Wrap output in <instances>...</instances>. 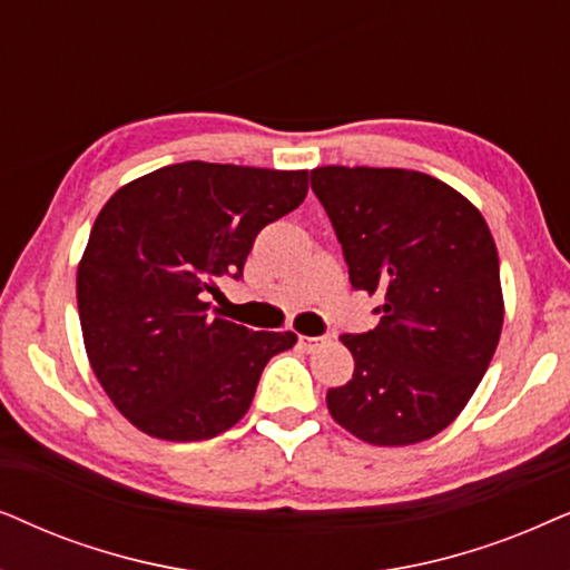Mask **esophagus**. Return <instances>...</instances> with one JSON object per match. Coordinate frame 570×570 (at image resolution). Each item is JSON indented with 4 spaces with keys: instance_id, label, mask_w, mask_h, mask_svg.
Here are the masks:
<instances>
[{
    "instance_id": "esophagus-1",
    "label": "esophagus",
    "mask_w": 570,
    "mask_h": 570,
    "mask_svg": "<svg viewBox=\"0 0 570 570\" xmlns=\"http://www.w3.org/2000/svg\"><path fill=\"white\" fill-rule=\"evenodd\" d=\"M321 344H323V338H317V336H299V346L305 348V352H315Z\"/></svg>"
}]
</instances>
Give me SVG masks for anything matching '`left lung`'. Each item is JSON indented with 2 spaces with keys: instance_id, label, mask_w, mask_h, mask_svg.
I'll return each mask as SVG.
<instances>
[{
  "instance_id": "obj_1",
  "label": "left lung",
  "mask_w": 570,
  "mask_h": 570,
  "mask_svg": "<svg viewBox=\"0 0 570 570\" xmlns=\"http://www.w3.org/2000/svg\"><path fill=\"white\" fill-rule=\"evenodd\" d=\"M354 289L377 294L381 323L344 333L352 381L328 412L370 445L435 438L488 373L503 328L495 239L480 208L412 169L317 166L309 171Z\"/></svg>"
}]
</instances>
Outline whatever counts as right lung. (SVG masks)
I'll return each mask as SVG.
<instances>
[{
	"mask_svg": "<svg viewBox=\"0 0 570 570\" xmlns=\"http://www.w3.org/2000/svg\"><path fill=\"white\" fill-rule=\"evenodd\" d=\"M307 169L185 161L127 181L78 263V313L94 375L150 438L189 443L234 428L292 331L210 317L218 278H239L263 226L307 195Z\"/></svg>",
	"mask_w": 570,
	"mask_h": 570,
	"instance_id": "obj_1",
	"label": "right lung"
}]
</instances>
